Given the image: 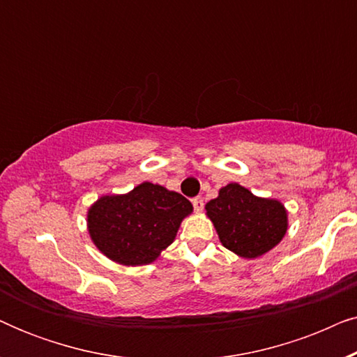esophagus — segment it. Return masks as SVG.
Returning <instances> with one entry per match:
<instances>
[{
  "label": "esophagus",
  "instance_id": "1",
  "mask_svg": "<svg viewBox=\"0 0 357 357\" xmlns=\"http://www.w3.org/2000/svg\"><path fill=\"white\" fill-rule=\"evenodd\" d=\"M192 203H193V208H195V211H202L203 206H204V202H203V198H202V197H197V198H193V199H192Z\"/></svg>",
  "mask_w": 357,
  "mask_h": 357
}]
</instances>
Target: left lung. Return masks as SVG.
Segmentation results:
<instances>
[{
  "label": "left lung",
  "mask_w": 357,
  "mask_h": 357,
  "mask_svg": "<svg viewBox=\"0 0 357 357\" xmlns=\"http://www.w3.org/2000/svg\"><path fill=\"white\" fill-rule=\"evenodd\" d=\"M204 209L222 245L243 258L270 252L287 231V213L278 199L258 198L238 183L219 190Z\"/></svg>",
  "instance_id": "left-lung-1"
}]
</instances>
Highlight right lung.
<instances>
[{
  "instance_id": "1",
  "label": "right lung",
  "mask_w": 357,
  "mask_h": 357,
  "mask_svg": "<svg viewBox=\"0 0 357 357\" xmlns=\"http://www.w3.org/2000/svg\"><path fill=\"white\" fill-rule=\"evenodd\" d=\"M193 211L177 192L144 182L126 195H107L87 213L96 247L120 265H148L174 242L180 222Z\"/></svg>"
}]
</instances>
